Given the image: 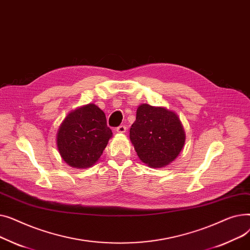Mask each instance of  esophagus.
Returning <instances> with one entry per match:
<instances>
[{
  "mask_svg": "<svg viewBox=\"0 0 250 250\" xmlns=\"http://www.w3.org/2000/svg\"><path fill=\"white\" fill-rule=\"evenodd\" d=\"M125 130H126V126H125V125H120V126H117V127H116V132H117V133L124 134V133H125Z\"/></svg>",
  "mask_w": 250,
  "mask_h": 250,
  "instance_id": "34e87169",
  "label": "esophagus"
}]
</instances>
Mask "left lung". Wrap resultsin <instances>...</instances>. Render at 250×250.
I'll return each mask as SVG.
<instances>
[{
	"label": "left lung",
	"instance_id": "8db88e82",
	"mask_svg": "<svg viewBox=\"0 0 250 250\" xmlns=\"http://www.w3.org/2000/svg\"><path fill=\"white\" fill-rule=\"evenodd\" d=\"M129 139L142 162L153 168L176 159L186 143V133L177 114L164 107L141 104Z\"/></svg>",
	"mask_w": 250,
	"mask_h": 250
}]
</instances>
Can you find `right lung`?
I'll list each match as a JSON object with an SVG mask.
<instances>
[{
	"label": "right lung",
	"instance_id": "add662e5",
	"mask_svg": "<svg viewBox=\"0 0 250 250\" xmlns=\"http://www.w3.org/2000/svg\"><path fill=\"white\" fill-rule=\"evenodd\" d=\"M112 137L105 113L90 103L72 110L61 124L57 145L62 160L82 169L93 166Z\"/></svg>",
	"mask_w": 250,
	"mask_h": 250
}]
</instances>
